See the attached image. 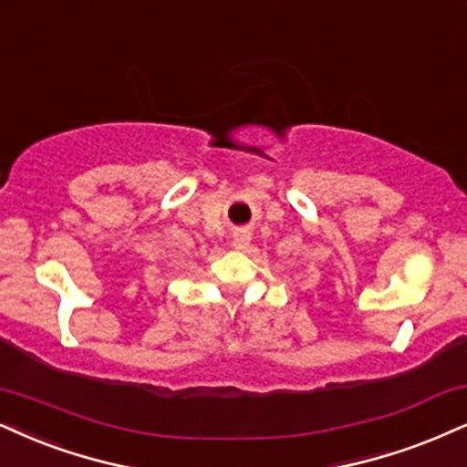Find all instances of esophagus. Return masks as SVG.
Instances as JSON below:
<instances>
[{
	"label": "esophagus",
	"instance_id": "esophagus-1",
	"mask_svg": "<svg viewBox=\"0 0 467 467\" xmlns=\"http://www.w3.org/2000/svg\"><path fill=\"white\" fill-rule=\"evenodd\" d=\"M246 244H249V235H246V234H238V235H235V238H234V246H235V249H244Z\"/></svg>",
	"mask_w": 467,
	"mask_h": 467
}]
</instances>
